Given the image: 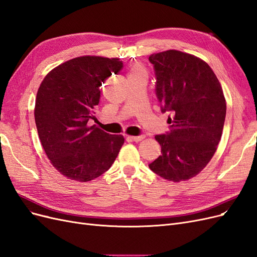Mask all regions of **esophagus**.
Wrapping results in <instances>:
<instances>
[{"label": "esophagus", "instance_id": "obj_1", "mask_svg": "<svg viewBox=\"0 0 257 257\" xmlns=\"http://www.w3.org/2000/svg\"><path fill=\"white\" fill-rule=\"evenodd\" d=\"M145 135H141V136H130V138L132 139V141L133 142H136V143H138V142H142L143 139H145Z\"/></svg>", "mask_w": 257, "mask_h": 257}]
</instances>
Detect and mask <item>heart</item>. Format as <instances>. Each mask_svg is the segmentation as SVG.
Segmentation results:
<instances>
[{
    "mask_svg": "<svg viewBox=\"0 0 257 257\" xmlns=\"http://www.w3.org/2000/svg\"><path fill=\"white\" fill-rule=\"evenodd\" d=\"M135 75H146V69L141 63H134L130 68L128 77Z\"/></svg>",
    "mask_w": 257,
    "mask_h": 257,
    "instance_id": "obj_1",
    "label": "heart"
}]
</instances>
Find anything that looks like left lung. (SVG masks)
Masks as SVG:
<instances>
[{
    "label": "left lung",
    "mask_w": 257,
    "mask_h": 257,
    "mask_svg": "<svg viewBox=\"0 0 257 257\" xmlns=\"http://www.w3.org/2000/svg\"><path fill=\"white\" fill-rule=\"evenodd\" d=\"M162 112L169 132L157 135L162 154L150 169L168 181H186L203 170L221 141L226 100L219 79L204 60L179 50L153 53Z\"/></svg>",
    "instance_id": "left-lung-1"
}]
</instances>
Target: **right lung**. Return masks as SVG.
Here are the masks:
<instances>
[{
  "label": "right lung",
  "mask_w": 257,
  "mask_h": 257,
  "mask_svg": "<svg viewBox=\"0 0 257 257\" xmlns=\"http://www.w3.org/2000/svg\"><path fill=\"white\" fill-rule=\"evenodd\" d=\"M122 67L116 58H74L51 69L38 88L34 108L38 137L52 166L67 179L91 181L118 157L124 137L88 123L95 118L99 87Z\"/></svg>",
  "instance_id": "obj_1"
}]
</instances>
